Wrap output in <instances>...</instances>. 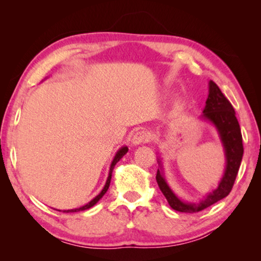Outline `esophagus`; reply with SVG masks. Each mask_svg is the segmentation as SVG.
<instances>
[{
    "instance_id": "34e87169",
    "label": "esophagus",
    "mask_w": 261,
    "mask_h": 261,
    "mask_svg": "<svg viewBox=\"0 0 261 261\" xmlns=\"http://www.w3.org/2000/svg\"><path fill=\"white\" fill-rule=\"evenodd\" d=\"M148 140H149V135H148V132H146L145 130L137 131L134 135V137H132V143H134L135 145L147 143Z\"/></svg>"
}]
</instances>
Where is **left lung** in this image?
<instances>
[{"instance_id":"8db88e82","label":"left lung","mask_w":261,"mask_h":261,"mask_svg":"<svg viewBox=\"0 0 261 261\" xmlns=\"http://www.w3.org/2000/svg\"><path fill=\"white\" fill-rule=\"evenodd\" d=\"M202 116L213 123L219 131L224 151H226V171L219 184V188L210 193L205 200H202L199 204H194V202L188 204V202L180 201L175 196L174 192L167 185L161 171L158 169L156 182L161 192L166 197L171 208L182 212V213H197V212L205 210L215 204L216 201L226 198L230 193L233 183H235L242 162L243 152H244L242 132L236 118L235 109L213 81L210 82V94L206 100V107Z\"/></svg>"}]
</instances>
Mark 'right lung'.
<instances>
[{
    "mask_svg": "<svg viewBox=\"0 0 261 261\" xmlns=\"http://www.w3.org/2000/svg\"><path fill=\"white\" fill-rule=\"evenodd\" d=\"M126 152H127V147H122L120 151H118L117 153H116V155H115V158H114V160H113V162H112V166H110V170H109V176H108V178H107V182H106V185H105V188L102 189V191H101L98 196H96L93 200H91L90 202H88L87 205H85V206H83V207H81V208H76V210H70V211H63V212H65V213H69V212H81V211H85V210H88V208H91L92 206H94L96 202H98L101 198H102V196L103 194L107 192V190H108V188H109V184H110V179H112V173H113V169H114V167H115V165H116V163L120 161V159H122L123 158V155H124V154H126ZM61 212V211H60Z\"/></svg>",
    "mask_w": 261,
    "mask_h": 261,
    "instance_id": "add662e5",
    "label": "right lung"
}]
</instances>
